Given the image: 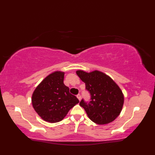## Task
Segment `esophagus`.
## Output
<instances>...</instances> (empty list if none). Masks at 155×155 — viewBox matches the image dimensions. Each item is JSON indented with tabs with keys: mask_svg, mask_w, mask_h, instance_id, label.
<instances>
[{
	"mask_svg": "<svg viewBox=\"0 0 155 155\" xmlns=\"http://www.w3.org/2000/svg\"><path fill=\"white\" fill-rule=\"evenodd\" d=\"M77 97L78 98V100H79V101L81 100V95H80L79 94H77Z\"/></svg>",
	"mask_w": 155,
	"mask_h": 155,
	"instance_id": "obj_1",
	"label": "esophagus"
}]
</instances>
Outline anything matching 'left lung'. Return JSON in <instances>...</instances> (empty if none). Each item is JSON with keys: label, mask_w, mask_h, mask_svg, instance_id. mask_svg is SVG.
Masks as SVG:
<instances>
[{"label": "left lung", "mask_w": 155, "mask_h": 155, "mask_svg": "<svg viewBox=\"0 0 155 155\" xmlns=\"http://www.w3.org/2000/svg\"><path fill=\"white\" fill-rule=\"evenodd\" d=\"M76 72L91 95L88 103L83 99L80 102L88 118L98 124H106L116 119L124 104V94L117 84L99 71L87 72L78 70Z\"/></svg>", "instance_id": "obj_1"}]
</instances>
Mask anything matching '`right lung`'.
<instances>
[{
	"label": "right lung",
	"instance_id": "add662e5",
	"mask_svg": "<svg viewBox=\"0 0 155 155\" xmlns=\"http://www.w3.org/2000/svg\"><path fill=\"white\" fill-rule=\"evenodd\" d=\"M64 72H52L36 87L32 95L35 110L42 119L54 123L61 121L76 104L79 103L74 95L69 93L64 84Z\"/></svg>",
	"mask_w": 155,
	"mask_h": 155
}]
</instances>
